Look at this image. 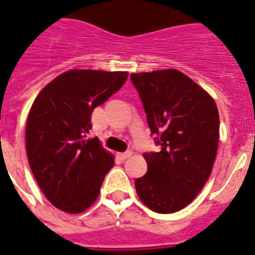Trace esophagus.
Masks as SVG:
<instances>
[{"label": "esophagus", "mask_w": 255, "mask_h": 255, "mask_svg": "<svg viewBox=\"0 0 255 255\" xmlns=\"http://www.w3.org/2000/svg\"><path fill=\"white\" fill-rule=\"evenodd\" d=\"M119 158L122 159V160H126V159H128L129 156H132V151H126V152H119L118 154Z\"/></svg>", "instance_id": "esophagus-1"}]
</instances>
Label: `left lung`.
I'll use <instances>...</instances> for the list:
<instances>
[{
	"mask_svg": "<svg viewBox=\"0 0 255 255\" xmlns=\"http://www.w3.org/2000/svg\"><path fill=\"white\" fill-rule=\"evenodd\" d=\"M130 79L161 146L143 154L147 172L134 187L147 208L174 213L196 198L212 173L220 138L216 101L180 70L133 73Z\"/></svg>",
	"mask_w": 255,
	"mask_h": 255,
	"instance_id": "8db88e82",
	"label": "left lung"
}]
</instances>
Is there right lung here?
<instances>
[{
    "label": "right lung",
    "mask_w": 255,
    "mask_h": 255,
    "mask_svg": "<svg viewBox=\"0 0 255 255\" xmlns=\"http://www.w3.org/2000/svg\"><path fill=\"white\" fill-rule=\"evenodd\" d=\"M127 72L72 69L35 97L25 128L30 169L47 200L65 213H82L100 194L114 156L88 138L91 115L121 90Z\"/></svg>",
    "instance_id": "right-lung-1"
}]
</instances>
